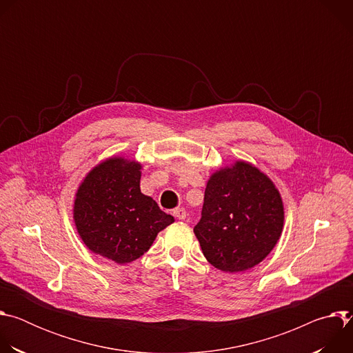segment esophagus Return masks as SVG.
Wrapping results in <instances>:
<instances>
[{"instance_id": "obj_1", "label": "esophagus", "mask_w": 353, "mask_h": 353, "mask_svg": "<svg viewBox=\"0 0 353 353\" xmlns=\"http://www.w3.org/2000/svg\"><path fill=\"white\" fill-rule=\"evenodd\" d=\"M173 215L177 218V219H185L187 218V212L184 208H176L173 211Z\"/></svg>"}]
</instances>
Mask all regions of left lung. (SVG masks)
I'll return each mask as SVG.
<instances>
[{
	"instance_id": "left-lung-1",
	"label": "left lung",
	"mask_w": 353,
	"mask_h": 353,
	"mask_svg": "<svg viewBox=\"0 0 353 353\" xmlns=\"http://www.w3.org/2000/svg\"><path fill=\"white\" fill-rule=\"evenodd\" d=\"M283 219L282 198L271 179L237 161L210 177L194 233L208 263L233 274L253 268L271 253Z\"/></svg>"
}]
</instances>
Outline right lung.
Wrapping results in <instances>:
<instances>
[{"label": "right lung", "mask_w": 353, "mask_h": 353, "mask_svg": "<svg viewBox=\"0 0 353 353\" xmlns=\"http://www.w3.org/2000/svg\"><path fill=\"white\" fill-rule=\"evenodd\" d=\"M141 165L110 158L94 166L74 201V222L85 245L117 264L139 259L174 222L139 188Z\"/></svg>", "instance_id": "obj_1"}]
</instances>
